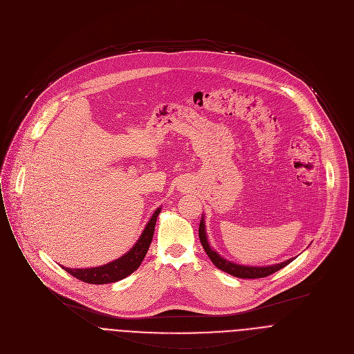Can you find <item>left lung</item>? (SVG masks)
I'll return each instance as SVG.
<instances>
[{"label": "left lung", "instance_id": "left-lung-1", "mask_svg": "<svg viewBox=\"0 0 354 354\" xmlns=\"http://www.w3.org/2000/svg\"><path fill=\"white\" fill-rule=\"evenodd\" d=\"M199 240L201 244L205 250V252L207 254V257L210 258V261L214 262V265L229 273L233 274L236 277H241V279H258V277H265L269 276L274 272H277L279 269L285 268L286 265H289L295 258H290L288 261H283L280 263H274V265H268V266H248V265H240V263H234L226 258H223L221 254H218L214 248L210 247L209 241H207V234H206V226H205V218L202 215L201 218V223H199Z\"/></svg>", "mask_w": 354, "mask_h": 354}]
</instances>
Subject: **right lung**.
Here are the masks:
<instances>
[{"mask_svg":"<svg viewBox=\"0 0 354 354\" xmlns=\"http://www.w3.org/2000/svg\"><path fill=\"white\" fill-rule=\"evenodd\" d=\"M162 207L159 206L155 212L149 222L147 223L142 234L139 236L138 241L132 245V248L121 255L120 258L102 265V266H95V268H65L62 266L69 274L75 276L77 279L86 281V283L92 285H106V283H114V281H118L128 274H131L133 270H136L140 265V262L144 261L149 245L152 243V237L155 233V226L158 216L160 214Z\"/></svg>","mask_w":354,"mask_h":354,"instance_id":"right-lung-1","label":"right lung"}]
</instances>
